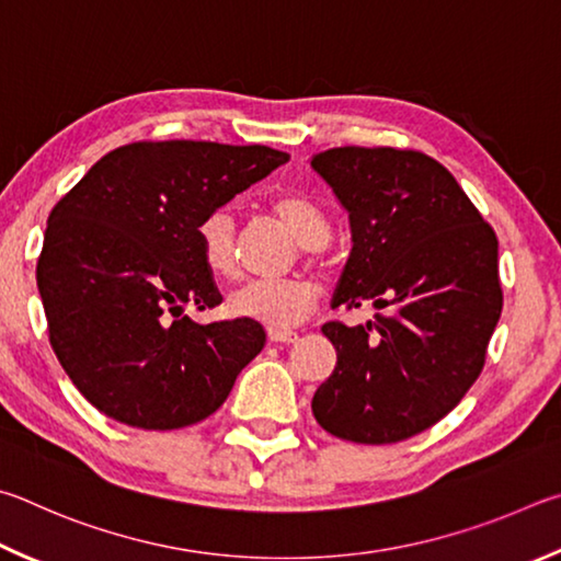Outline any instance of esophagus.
Here are the masks:
<instances>
[{
    "label": "esophagus",
    "instance_id": "esophagus-1",
    "mask_svg": "<svg viewBox=\"0 0 561 561\" xmlns=\"http://www.w3.org/2000/svg\"><path fill=\"white\" fill-rule=\"evenodd\" d=\"M268 340L280 342V345H290V342L298 340L296 330H283V328H268Z\"/></svg>",
    "mask_w": 561,
    "mask_h": 561
}]
</instances>
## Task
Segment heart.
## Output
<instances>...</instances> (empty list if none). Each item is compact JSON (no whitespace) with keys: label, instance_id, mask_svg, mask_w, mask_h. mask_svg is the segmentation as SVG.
I'll list each match as a JSON object with an SVG mask.
<instances>
[{"label":"heart","instance_id":"obj_1","mask_svg":"<svg viewBox=\"0 0 561 561\" xmlns=\"http://www.w3.org/2000/svg\"><path fill=\"white\" fill-rule=\"evenodd\" d=\"M271 214L288 231L296 236L302 251L308 255L325 245L330 239V221L318 204H312L302 194H275L268 202ZM202 261L214 275L229 278L236 268V221L226 209H216L206 214L199 229ZM320 302V286L306 275H288V278L275 280H245L233 288L226 298V306L236 318L255 320L268 328L290 330L300 325L316 312Z\"/></svg>","mask_w":561,"mask_h":561}]
</instances>
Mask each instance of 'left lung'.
Segmentation results:
<instances>
[{
  "label": "left lung",
  "instance_id": "left-lung-1",
  "mask_svg": "<svg viewBox=\"0 0 561 561\" xmlns=\"http://www.w3.org/2000/svg\"><path fill=\"white\" fill-rule=\"evenodd\" d=\"M310 164L350 214L332 308H387L367 325H322L337 365L312 414L342 440L397 444L454 411L483 371L503 312L497 236L424 152L350 145Z\"/></svg>",
  "mask_w": 561,
  "mask_h": 561
}]
</instances>
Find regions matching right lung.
I'll return each mask as SVG.
<instances>
[{"mask_svg":"<svg viewBox=\"0 0 561 561\" xmlns=\"http://www.w3.org/2000/svg\"><path fill=\"white\" fill-rule=\"evenodd\" d=\"M288 160L265 145L133 142L54 206L36 286L56 357L98 411L172 431L224 404L265 332L245 318L199 325L184 316L221 302L196 229Z\"/></svg>","mask_w":561,"mask_h":561,"instance_id":"obj_1","label":"right lung"}]
</instances>
